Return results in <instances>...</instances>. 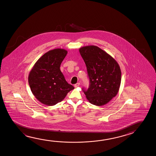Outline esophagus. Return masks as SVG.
I'll list each match as a JSON object with an SVG mask.
<instances>
[{
  "instance_id": "obj_1",
  "label": "esophagus",
  "mask_w": 156,
  "mask_h": 156,
  "mask_svg": "<svg viewBox=\"0 0 156 156\" xmlns=\"http://www.w3.org/2000/svg\"><path fill=\"white\" fill-rule=\"evenodd\" d=\"M80 85V83L79 82H78V83H76L75 85H74V87H77L79 86Z\"/></svg>"
}]
</instances>
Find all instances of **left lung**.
<instances>
[{
    "label": "left lung",
    "mask_w": 156,
    "mask_h": 156,
    "mask_svg": "<svg viewBox=\"0 0 156 156\" xmlns=\"http://www.w3.org/2000/svg\"><path fill=\"white\" fill-rule=\"evenodd\" d=\"M80 53L87 68L90 85L82 88L88 101L102 106L117 95L121 82V71L116 61L96 46L80 48Z\"/></svg>",
    "instance_id": "8db88e82"
}]
</instances>
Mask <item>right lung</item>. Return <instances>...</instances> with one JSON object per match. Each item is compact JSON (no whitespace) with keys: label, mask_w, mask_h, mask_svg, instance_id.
Masks as SVG:
<instances>
[{"label":"right lung","mask_w":156,"mask_h":156,"mask_svg":"<svg viewBox=\"0 0 156 156\" xmlns=\"http://www.w3.org/2000/svg\"><path fill=\"white\" fill-rule=\"evenodd\" d=\"M67 52L61 48L49 51L37 60L29 73L30 90L35 98L45 105H55L74 89L60 70Z\"/></svg>","instance_id":"1"}]
</instances>
